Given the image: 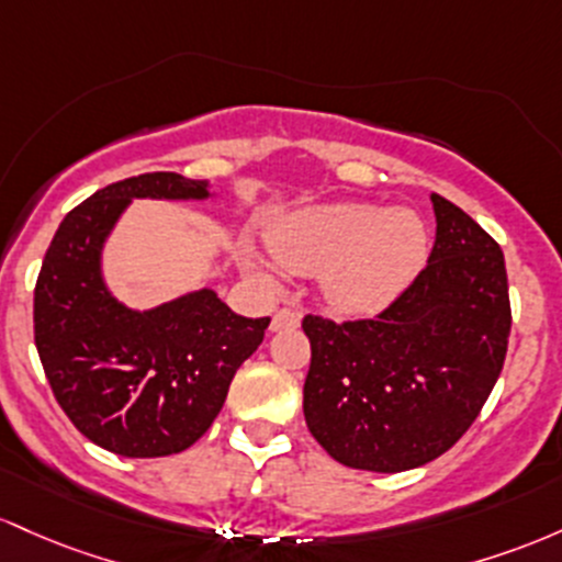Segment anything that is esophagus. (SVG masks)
Listing matches in <instances>:
<instances>
[{"instance_id":"esophagus-1","label":"esophagus","mask_w":562,"mask_h":562,"mask_svg":"<svg viewBox=\"0 0 562 562\" xmlns=\"http://www.w3.org/2000/svg\"><path fill=\"white\" fill-rule=\"evenodd\" d=\"M294 326H300V311H294V307H281L270 321V331L294 329Z\"/></svg>"}]
</instances>
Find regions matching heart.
Here are the masks:
<instances>
[{"label":"heart","instance_id":"1","mask_svg":"<svg viewBox=\"0 0 562 562\" xmlns=\"http://www.w3.org/2000/svg\"><path fill=\"white\" fill-rule=\"evenodd\" d=\"M273 257L294 273H324L326 300L339 313L369 315L390 305L427 257V228L408 210L382 212L369 204L302 210L268 233ZM260 279L268 270L247 262Z\"/></svg>","mask_w":562,"mask_h":562}]
</instances>
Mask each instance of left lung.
<instances>
[{
	"label": "left lung",
	"mask_w": 562,
	"mask_h": 562,
	"mask_svg": "<svg viewBox=\"0 0 562 562\" xmlns=\"http://www.w3.org/2000/svg\"><path fill=\"white\" fill-rule=\"evenodd\" d=\"M430 260L374 318L307 313V430L339 464L422 468L470 430L507 356V268L468 212L432 193Z\"/></svg>",
	"instance_id": "8db88e82"
}]
</instances>
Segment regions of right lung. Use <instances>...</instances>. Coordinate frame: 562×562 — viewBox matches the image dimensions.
<instances>
[{
    "label": "right lung",
    "mask_w": 562,
    "mask_h": 562,
    "mask_svg": "<svg viewBox=\"0 0 562 562\" xmlns=\"http://www.w3.org/2000/svg\"><path fill=\"white\" fill-rule=\"evenodd\" d=\"M206 180L145 172L63 217L34 289V342L74 427L119 457L186 451L212 427L270 318H244L212 289L130 311L100 276V249L132 199H206Z\"/></svg>",
    "instance_id": "add662e5"
}]
</instances>
